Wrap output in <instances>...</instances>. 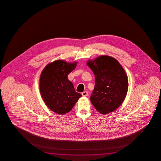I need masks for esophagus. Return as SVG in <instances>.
<instances>
[{
  "instance_id": "34e87169",
  "label": "esophagus",
  "mask_w": 161,
  "mask_h": 161,
  "mask_svg": "<svg viewBox=\"0 0 161 161\" xmlns=\"http://www.w3.org/2000/svg\"><path fill=\"white\" fill-rule=\"evenodd\" d=\"M82 95L83 96L86 97V96H87L88 92L87 91H85V92H83L82 93Z\"/></svg>"
}]
</instances>
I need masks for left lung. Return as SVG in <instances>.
I'll use <instances>...</instances> for the list:
<instances>
[{"label":"left lung","instance_id":"8db88e82","mask_svg":"<svg viewBox=\"0 0 161 161\" xmlns=\"http://www.w3.org/2000/svg\"><path fill=\"white\" fill-rule=\"evenodd\" d=\"M87 65L95 76L91 103L103 114L114 112L127 93L128 80L125 70L115 58L106 55L88 60Z\"/></svg>","mask_w":161,"mask_h":161}]
</instances>
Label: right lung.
Wrapping results in <instances>:
<instances>
[{
  "instance_id": "right-lung-1",
  "label": "right lung",
  "mask_w": 161,
  "mask_h": 161,
  "mask_svg": "<svg viewBox=\"0 0 161 161\" xmlns=\"http://www.w3.org/2000/svg\"><path fill=\"white\" fill-rule=\"evenodd\" d=\"M76 65V61L67 63L64 60H56L47 64L41 73V96L47 106L58 114L70 112L82 96L75 92L73 83L68 78Z\"/></svg>"
}]
</instances>
